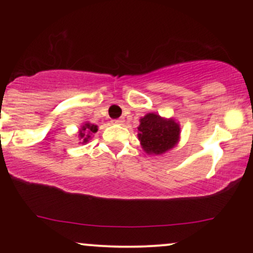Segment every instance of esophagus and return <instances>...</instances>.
Returning a JSON list of instances; mask_svg holds the SVG:
<instances>
[{
  "label": "esophagus",
  "mask_w": 253,
  "mask_h": 253,
  "mask_svg": "<svg viewBox=\"0 0 253 253\" xmlns=\"http://www.w3.org/2000/svg\"><path fill=\"white\" fill-rule=\"evenodd\" d=\"M113 124L123 125L124 124V120H123V119H115V120H113Z\"/></svg>",
  "instance_id": "obj_1"
}]
</instances>
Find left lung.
Masks as SVG:
<instances>
[{
    "instance_id": "left-lung-1",
    "label": "left lung",
    "mask_w": 253,
    "mask_h": 253,
    "mask_svg": "<svg viewBox=\"0 0 253 253\" xmlns=\"http://www.w3.org/2000/svg\"><path fill=\"white\" fill-rule=\"evenodd\" d=\"M138 129L141 146L149 155H162L172 149L179 138L178 124L172 119L165 120L153 113L140 119Z\"/></svg>"
}]
</instances>
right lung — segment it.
<instances>
[{
  "instance_id": "add662e5",
  "label": "right lung",
  "mask_w": 253,
  "mask_h": 253,
  "mask_svg": "<svg viewBox=\"0 0 253 253\" xmlns=\"http://www.w3.org/2000/svg\"><path fill=\"white\" fill-rule=\"evenodd\" d=\"M97 132V126H95V125L92 124H85L82 128L80 129V136L81 140L83 141V143H86V141L89 140L90 136H91L92 133H96Z\"/></svg>"
}]
</instances>
